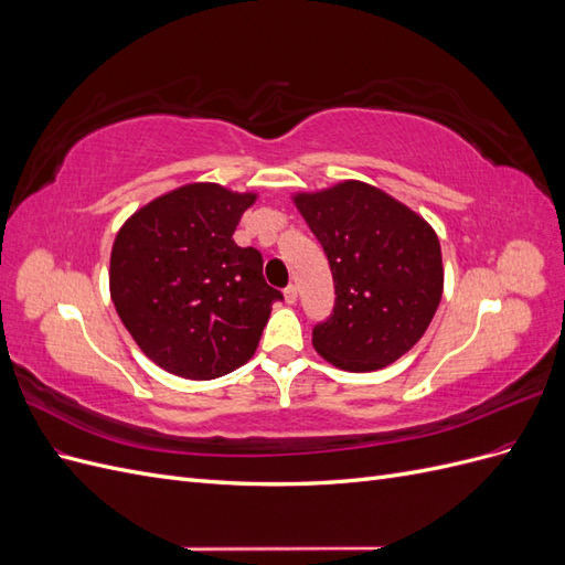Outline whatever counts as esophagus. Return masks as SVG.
Segmentation results:
<instances>
[{"instance_id": "obj_1", "label": "esophagus", "mask_w": 565, "mask_h": 565, "mask_svg": "<svg viewBox=\"0 0 565 565\" xmlns=\"http://www.w3.org/2000/svg\"><path fill=\"white\" fill-rule=\"evenodd\" d=\"M297 299H299V287L297 285L285 287V301L287 303H297Z\"/></svg>"}]
</instances>
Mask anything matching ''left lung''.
Returning <instances> with one entry per match:
<instances>
[{"instance_id":"1","label":"left lung","mask_w":565,"mask_h":565,"mask_svg":"<svg viewBox=\"0 0 565 565\" xmlns=\"http://www.w3.org/2000/svg\"><path fill=\"white\" fill-rule=\"evenodd\" d=\"M295 207L328 254L332 316L313 349L339 370L374 372L413 349L440 303L436 231L401 200L363 181L295 193Z\"/></svg>"}]
</instances>
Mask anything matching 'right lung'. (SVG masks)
Instances as JSON below:
<instances>
[{"instance_id": "add662e5", "label": "right lung", "mask_w": 565, "mask_h": 565, "mask_svg": "<svg viewBox=\"0 0 565 565\" xmlns=\"http://www.w3.org/2000/svg\"><path fill=\"white\" fill-rule=\"evenodd\" d=\"M256 193L200 181L136 210L110 252V299L152 363L183 380H216L259 347L273 301L264 259L233 241Z\"/></svg>"}]
</instances>
